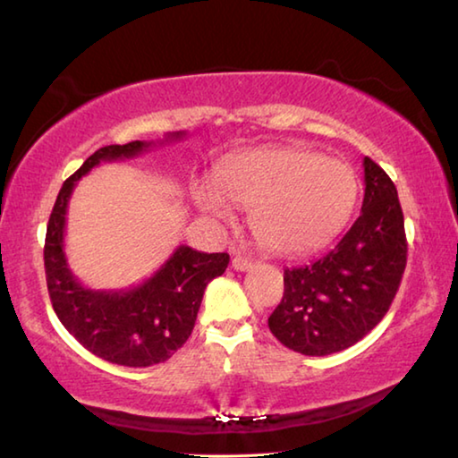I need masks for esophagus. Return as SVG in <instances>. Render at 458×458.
Masks as SVG:
<instances>
[{"instance_id": "34e87169", "label": "esophagus", "mask_w": 458, "mask_h": 458, "mask_svg": "<svg viewBox=\"0 0 458 458\" xmlns=\"http://www.w3.org/2000/svg\"><path fill=\"white\" fill-rule=\"evenodd\" d=\"M254 267V262L250 260V259H246V257H234L232 259V268L234 270H238V273H244V270H250Z\"/></svg>"}]
</instances>
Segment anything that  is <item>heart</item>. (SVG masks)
Returning <instances> with one entry per match:
<instances>
[{
	"mask_svg": "<svg viewBox=\"0 0 458 458\" xmlns=\"http://www.w3.org/2000/svg\"><path fill=\"white\" fill-rule=\"evenodd\" d=\"M250 210L254 238L267 250L297 257L329 242L358 201V180L339 159L294 147H262L234 155L216 169V188L193 185L208 218L230 222L227 204Z\"/></svg>",
	"mask_w": 458,
	"mask_h": 458,
	"instance_id": "obj_1",
	"label": "heart"
}]
</instances>
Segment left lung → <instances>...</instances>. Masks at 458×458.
<instances>
[{"label":"left lung","mask_w":458,"mask_h":458,"mask_svg":"<svg viewBox=\"0 0 458 458\" xmlns=\"http://www.w3.org/2000/svg\"><path fill=\"white\" fill-rule=\"evenodd\" d=\"M360 218L313 265L284 270L283 301L268 329L303 355H329L358 344L384 319L406 268L408 242L396 185L363 157Z\"/></svg>","instance_id":"1"}]
</instances>
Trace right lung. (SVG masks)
I'll use <instances>...</instances> for the list:
<instances>
[{"mask_svg":"<svg viewBox=\"0 0 458 458\" xmlns=\"http://www.w3.org/2000/svg\"><path fill=\"white\" fill-rule=\"evenodd\" d=\"M172 133L165 141L182 139ZM153 143L100 147L62 183L52 208L44 244L46 283L54 311L66 331L90 353L127 368H147L172 358L191 335L204 291L224 275L226 252H198L190 246L175 252L151 278L127 291H92L71 273L64 254L66 208L76 182L100 161L129 159Z\"/></svg>","mask_w":458,"mask_h":458,"instance_id":"1","label":"right lung"}]
</instances>
